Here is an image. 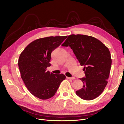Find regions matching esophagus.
<instances>
[{"label": "esophagus", "mask_w": 124, "mask_h": 124, "mask_svg": "<svg viewBox=\"0 0 124 124\" xmlns=\"http://www.w3.org/2000/svg\"><path fill=\"white\" fill-rule=\"evenodd\" d=\"M67 78L69 80H74L76 78L75 77H67Z\"/></svg>", "instance_id": "obj_1"}]
</instances>
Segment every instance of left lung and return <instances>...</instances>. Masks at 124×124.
Instances as JSON below:
<instances>
[{
  "label": "left lung",
  "mask_w": 124,
  "mask_h": 124,
  "mask_svg": "<svg viewBox=\"0 0 124 124\" xmlns=\"http://www.w3.org/2000/svg\"><path fill=\"white\" fill-rule=\"evenodd\" d=\"M63 46H70L81 66L85 77L80 78L83 87L76 91L82 99L91 100L103 92L108 83L112 64L108 48L94 37L84 35H71Z\"/></svg>",
  "instance_id": "8db88e82"
}]
</instances>
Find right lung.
I'll use <instances>...</instances> for the list:
<instances>
[{"instance_id": "obj_1", "label": "right lung", "mask_w": 124, "mask_h": 124, "mask_svg": "<svg viewBox=\"0 0 124 124\" xmlns=\"http://www.w3.org/2000/svg\"><path fill=\"white\" fill-rule=\"evenodd\" d=\"M67 37H48L32 41L21 53L18 65L21 78L26 87L37 98H51L57 92L60 84L66 78L63 74H55L46 71L52 52Z\"/></svg>"}]
</instances>
